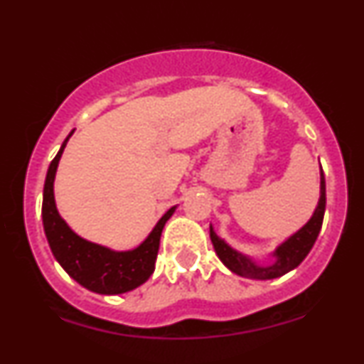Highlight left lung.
Wrapping results in <instances>:
<instances>
[{"label": "left lung", "mask_w": 364, "mask_h": 364, "mask_svg": "<svg viewBox=\"0 0 364 364\" xmlns=\"http://www.w3.org/2000/svg\"><path fill=\"white\" fill-rule=\"evenodd\" d=\"M325 200H327L325 198V176L323 171H321L318 207L313 212L311 219L308 220L298 232H294V235L287 237L284 243H281L275 248V260L274 263H270V265H258V263L253 262L252 258L236 252L235 248H231L224 240H220V237L215 235L214 228L210 225V240L212 245H214L217 257L220 258V262H223L231 272L241 275V277L267 281V279L281 277V275L291 272L292 269H296V267L306 258V255L310 253L313 245H315L316 237H318L321 223H323Z\"/></svg>", "instance_id": "8db88e82"}]
</instances>
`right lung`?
<instances>
[{
    "instance_id": "add662e5",
    "label": "right lung",
    "mask_w": 364,
    "mask_h": 364,
    "mask_svg": "<svg viewBox=\"0 0 364 364\" xmlns=\"http://www.w3.org/2000/svg\"><path fill=\"white\" fill-rule=\"evenodd\" d=\"M73 133V132H72ZM70 133L63 141L60 152L49 164L48 176L44 183L43 193V224L48 243L58 263L66 270L70 277L75 279L80 286L99 294H121L139 287L152 275L156 269V258L161 243V235L164 224L174 214L171 207L161 220L152 229L140 246L128 252H114L106 246L90 243L78 235H75L68 224L58 214L54 202V176H56L58 162L63 150L66 147Z\"/></svg>"
}]
</instances>
